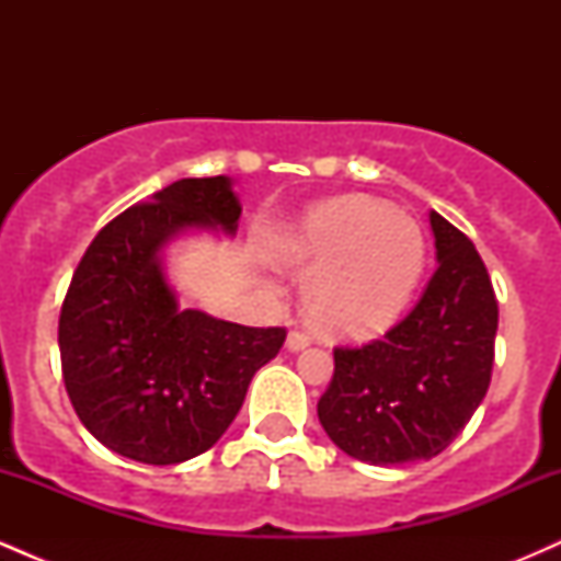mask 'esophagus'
I'll use <instances>...</instances> for the list:
<instances>
[{
  "mask_svg": "<svg viewBox=\"0 0 561 561\" xmlns=\"http://www.w3.org/2000/svg\"><path fill=\"white\" fill-rule=\"evenodd\" d=\"M311 345V337H308L306 332H298V330H293L287 334V351H293V353H300V351H306V347Z\"/></svg>",
  "mask_w": 561,
  "mask_h": 561,
  "instance_id": "esophagus-1",
  "label": "esophagus"
}]
</instances>
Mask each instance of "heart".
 <instances>
[{
	"instance_id": "1",
	"label": "heart",
	"mask_w": 561,
	"mask_h": 561,
	"mask_svg": "<svg viewBox=\"0 0 561 561\" xmlns=\"http://www.w3.org/2000/svg\"><path fill=\"white\" fill-rule=\"evenodd\" d=\"M279 263L311 272L306 302L321 330L364 340L396 324L414 298L427 234L385 199L343 195L308 210L279 248Z\"/></svg>"
}]
</instances>
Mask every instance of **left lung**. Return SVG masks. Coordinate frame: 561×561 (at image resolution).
Instances as JSON below:
<instances>
[{
  "label": "left lung",
  "instance_id": "1",
  "mask_svg": "<svg viewBox=\"0 0 561 561\" xmlns=\"http://www.w3.org/2000/svg\"><path fill=\"white\" fill-rule=\"evenodd\" d=\"M437 268L414 311L382 340L337 347L319 422L340 450L377 467L433 459L485 398L499 302L485 263L430 210Z\"/></svg>",
  "mask_w": 561,
  "mask_h": 561
}]
</instances>
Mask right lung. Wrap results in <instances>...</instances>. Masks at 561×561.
Segmentation results:
<instances>
[{"label": "right lung", "instance_id": "1", "mask_svg": "<svg viewBox=\"0 0 561 561\" xmlns=\"http://www.w3.org/2000/svg\"><path fill=\"white\" fill-rule=\"evenodd\" d=\"M231 184L179 179L113 218L62 302L57 343L70 403L102 446L141 465H182L216 446L287 337L282 327L182 308L165 272L179 237L237 234L242 203Z\"/></svg>", "mask_w": 561, "mask_h": 561}]
</instances>
